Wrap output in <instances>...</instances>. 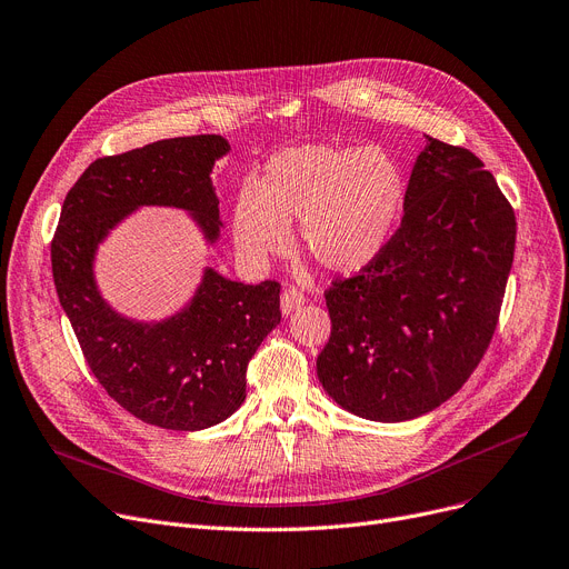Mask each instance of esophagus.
<instances>
[{
	"label": "esophagus",
	"instance_id": "obj_1",
	"mask_svg": "<svg viewBox=\"0 0 569 569\" xmlns=\"http://www.w3.org/2000/svg\"><path fill=\"white\" fill-rule=\"evenodd\" d=\"M305 295L300 292V290H295V288H288V290H283V295H281V313L283 316H292L295 311H300L302 307H305Z\"/></svg>",
	"mask_w": 569,
	"mask_h": 569
}]
</instances>
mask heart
Segmentation results:
<instances>
[{
	"label": "heart",
	"instance_id": "heart-1",
	"mask_svg": "<svg viewBox=\"0 0 569 569\" xmlns=\"http://www.w3.org/2000/svg\"><path fill=\"white\" fill-rule=\"evenodd\" d=\"M406 202L408 174L392 149L309 142L264 161L253 189L237 193L230 230L242 258L264 264L290 249V223L300 221L302 249L350 277L382 256Z\"/></svg>",
	"mask_w": 569,
	"mask_h": 569
}]
</instances>
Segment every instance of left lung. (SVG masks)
Listing matches in <instances>:
<instances>
[{
    "instance_id": "1",
    "label": "left lung",
    "mask_w": 569,
    "mask_h": 569,
    "mask_svg": "<svg viewBox=\"0 0 569 569\" xmlns=\"http://www.w3.org/2000/svg\"><path fill=\"white\" fill-rule=\"evenodd\" d=\"M517 219L485 163L427 136L401 228L382 256L325 292L332 335L322 390L371 422H406L450 399L493 337Z\"/></svg>"
}]
</instances>
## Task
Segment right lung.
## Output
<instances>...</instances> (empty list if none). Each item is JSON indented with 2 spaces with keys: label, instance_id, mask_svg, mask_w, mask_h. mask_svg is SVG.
<instances>
[{
  "label": "right lung",
  "instance_id": "1",
  "mask_svg": "<svg viewBox=\"0 0 569 569\" xmlns=\"http://www.w3.org/2000/svg\"><path fill=\"white\" fill-rule=\"evenodd\" d=\"M228 152L223 136H191L97 159L67 193L50 247L59 305L89 369L119 406L161 429L200 431L244 403L247 365L281 322V288L232 281L204 267L182 309L138 320L103 297L97 253L140 207L182 209L214 247L223 221L209 174Z\"/></svg>",
  "mask_w": 569,
  "mask_h": 569
}]
</instances>
